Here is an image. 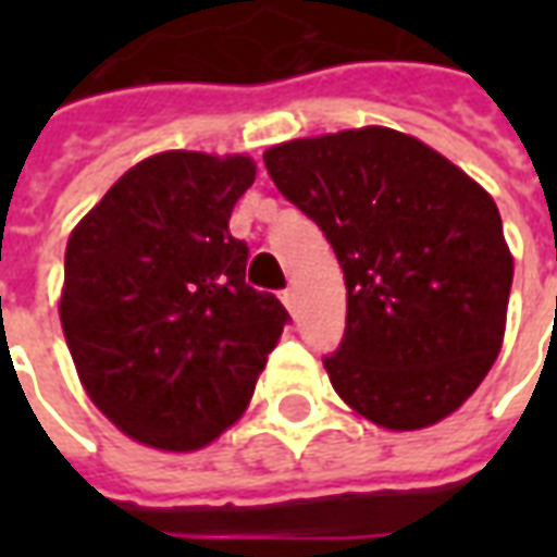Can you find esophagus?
I'll return each mask as SVG.
<instances>
[{"label":"esophagus","mask_w":557,"mask_h":557,"mask_svg":"<svg viewBox=\"0 0 557 557\" xmlns=\"http://www.w3.org/2000/svg\"><path fill=\"white\" fill-rule=\"evenodd\" d=\"M280 298H283V304H286V310H289V313H295V307H298V295H295V289H283L280 292Z\"/></svg>","instance_id":"esophagus-1"}]
</instances>
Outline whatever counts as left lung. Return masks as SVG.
<instances>
[{
    "instance_id": "8db88e82",
    "label": "left lung",
    "mask_w": 557,
    "mask_h": 557,
    "mask_svg": "<svg viewBox=\"0 0 557 557\" xmlns=\"http://www.w3.org/2000/svg\"><path fill=\"white\" fill-rule=\"evenodd\" d=\"M265 166L346 274V334L325 358L334 391L385 430L459 409L502 351L513 283L492 196L391 127L292 139Z\"/></svg>"
}]
</instances>
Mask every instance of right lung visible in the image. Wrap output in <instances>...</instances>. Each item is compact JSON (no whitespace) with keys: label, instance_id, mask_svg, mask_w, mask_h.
Listing matches in <instances>:
<instances>
[{"label":"right lung","instance_id":"obj_1","mask_svg":"<svg viewBox=\"0 0 557 557\" xmlns=\"http://www.w3.org/2000/svg\"><path fill=\"white\" fill-rule=\"evenodd\" d=\"M244 154L163 151L127 170L65 250L62 331L91 403L131 438L196 450L238 420L286 307L244 283Z\"/></svg>","mask_w":557,"mask_h":557}]
</instances>
